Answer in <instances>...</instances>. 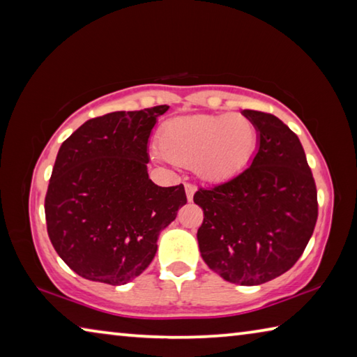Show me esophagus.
Returning <instances> with one entry per match:
<instances>
[{
	"label": "esophagus",
	"mask_w": 357,
	"mask_h": 357,
	"mask_svg": "<svg viewBox=\"0 0 357 357\" xmlns=\"http://www.w3.org/2000/svg\"><path fill=\"white\" fill-rule=\"evenodd\" d=\"M184 187H185V195H187V200L192 202V200H193V193H195L197 187L193 185V184H185Z\"/></svg>",
	"instance_id": "34e87169"
}]
</instances>
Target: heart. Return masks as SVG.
<instances>
[{
    "instance_id": "1",
    "label": "heart",
    "mask_w": 357,
    "mask_h": 357,
    "mask_svg": "<svg viewBox=\"0 0 357 357\" xmlns=\"http://www.w3.org/2000/svg\"><path fill=\"white\" fill-rule=\"evenodd\" d=\"M257 137L255 124L243 114H190L167 121L157 144L170 162L192 165L202 179L222 181L249 162Z\"/></svg>"
}]
</instances>
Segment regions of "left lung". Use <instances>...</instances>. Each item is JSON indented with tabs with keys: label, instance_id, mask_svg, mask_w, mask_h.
<instances>
[{
	"label": "left lung",
	"instance_id": "1",
	"mask_svg": "<svg viewBox=\"0 0 357 357\" xmlns=\"http://www.w3.org/2000/svg\"><path fill=\"white\" fill-rule=\"evenodd\" d=\"M257 128L249 168L193 202L204 219L197 239L204 263L227 282L261 285L287 273L312 238L317 187L298 135L271 113L244 110Z\"/></svg>",
	"mask_w": 357,
	"mask_h": 357
}]
</instances>
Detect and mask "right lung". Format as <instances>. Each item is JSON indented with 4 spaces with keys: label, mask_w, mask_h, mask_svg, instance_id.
<instances>
[{
    "label": "right lung",
    "mask_w": 357,
    "mask_h": 357,
    "mask_svg": "<svg viewBox=\"0 0 357 357\" xmlns=\"http://www.w3.org/2000/svg\"><path fill=\"white\" fill-rule=\"evenodd\" d=\"M168 108L93 118L58 151L45 197L47 231L83 279L134 280L153 261L162 229L187 203L183 184L159 187L148 174L151 130Z\"/></svg>",
    "instance_id": "1"
}]
</instances>
